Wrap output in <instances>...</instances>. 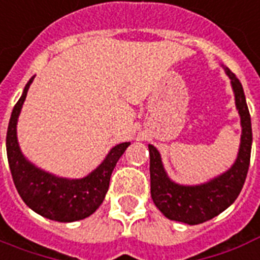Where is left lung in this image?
<instances>
[{"label": "left lung", "instance_id": "1", "mask_svg": "<svg viewBox=\"0 0 260 260\" xmlns=\"http://www.w3.org/2000/svg\"><path fill=\"white\" fill-rule=\"evenodd\" d=\"M221 67L231 80L242 126L238 157L231 168L203 184L182 185L174 182L168 176L159 151L153 145H149L151 199L165 217L189 225L208 221L225 211L238 199L250 166L252 128L246 95L235 74H232L230 68L223 64Z\"/></svg>", "mask_w": 260, "mask_h": 260}]
</instances>
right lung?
Wrapping results in <instances>:
<instances>
[{
	"label": "right lung",
	"mask_w": 260,
	"mask_h": 260,
	"mask_svg": "<svg viewBox=\"0 0 260 260\" xmlns=\"http://www.w3.org/2000/svg\"><path fill=\"white\" fill-rule=\"evenodd\" d=\"M35 76L26 83L14 106L6 133V154L14 185L29 208L49 220L72 223L86 219L103 203L110 177L130 142L118 143L91 173L83 178H66L37 168L22 154L17 140V122Z\"/></svg>",
	"instance_id": "obj_1"
}]
</instances>
